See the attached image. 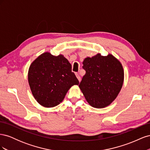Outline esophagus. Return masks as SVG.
I'll use <instances>...</instances> for the list:
<instances>
[{
  "label": "esophagus",
  "instance_id": "1",
  "mask_svg": "<svg viewBox=\"0 0 150 150\" xmlns=\"http://www.w3.org/2000/svg\"><path fill=\"white\" fill-rule=\"evenodd\" d=\"M76 77H77V78H78V79L79 80V82H80V81H81V77L79 76V75L78 74H76Z\"/></svg>",
  "mask_w": 150,
  "mask_h": 150
}]
</instances>
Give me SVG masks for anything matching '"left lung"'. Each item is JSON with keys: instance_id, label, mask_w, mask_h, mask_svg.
Returning a JSON list of instances; mask_svg holds the SVG:
<instances>
[{"instance_id": "8db88e82", "label": "left lung", "mask_w": 150, "mask_h": 150, "mask_svg": "<svg viewBox=\"0 0 150 150\" xmlns=\"http://www.w3.org/2000/svg\"><path fill=\"white\" fill-rule=\"evenodd\" d=\"M86 71L79 85L91 106L102 108L115 100L121 89L124 71L121 62L111 54H100L86 57L83 62Z\"/></svg>"}]
</instances>
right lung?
Wrapping results in <instances>:
<instances>
[{"mask_svg": "<svg viewBox=\"0 0 150 150\" xmlns=\"http://www.w3.org/2000/svg\"><path fill=\"white\" fill-rule=\"evenodd\" d=\"M28 81L35 100L46 108L58 105L71 86L79 84L67 59L49 52L42 54L30 64Z\"/></svg>", "mask_w": 150, "mask_h": 150, "instance_id": "right-lung-1", "label": "right lung"}]
</instances>
